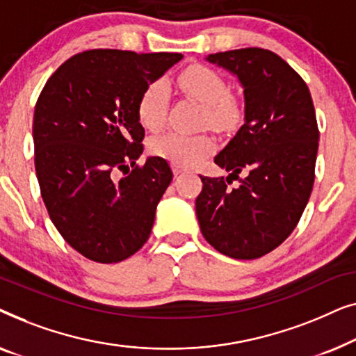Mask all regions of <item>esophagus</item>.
<instances>
[{
  "label": "esophagus",
  "mask_w": 356,
  "mask_h": 356,
  "mask_svg": "<svg viewBox=\"0 0 356 356\" xmlns=\"http://www.w3.org/2000/svg\"><path fill=\"white\" fill-rule=\"evenodd\" d=\"M173 173H175V175L183 173V168H181V167H177V165H173Z\"/></svg>",
  "instance_id": "obj_1"
}]
</instances>
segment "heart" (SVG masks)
Instances as JSON below:
<instances>
[{
    "label": "heart",
    "mask_w": 356,
    "mask_h": 356,
    "mask_svg": "<svg viewBox=\"0 0 356 356\" xmlns=\"http://www.w3.org/2000/svg\"><path fill=\"white\" fill-rule=\"evenodd\" d=\"M184 94L204 105L202 126L227 131L241 121V106L230 95V87L217 71L207 66H191L178 77ZM168 110V86L159 79L150 82L138 102L139 123L149 131L162 128ZM216 149V140L209 134L186 136L168 131L150 143V152L177 167H194Z\"/></svg>",
    "instance_id": "obj_1"
}]
</instances>
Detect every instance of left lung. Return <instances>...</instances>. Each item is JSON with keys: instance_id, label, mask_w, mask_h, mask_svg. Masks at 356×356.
<instances>
[{"instance_id": "1", "label": "left lung", "mask_w": 356, "mask_h": 356, "mask_svg": "<svg viewBox=\"0 0 356 356\" xmlns=\"http://www.w3.org/2000/svg\"><path fill=\"white\" fill-rule=\"evenodd\" d=\"M206 60L233 72L245 89V124L216 157L232 172L202 179L196 216L202 236L233 259H256L298 225L314 184L319 129L309 89L274 51L241 48ZM247 177L228 190L229 177Z\"/></svg>"}]
</instances>
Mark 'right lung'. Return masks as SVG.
<instances>
[{
    "instance_id": "obj_1",
    "label": "right lung",
    "mask_w": 356,
    "mask_h": 356,
    "mask_svg": "<svg viewBox=\"0 0 356 356\" xmlns=\"http://www.w3.org/2000/svg\"><path fill=\"white\" fill-rule=\"evenodd\" d=\"M181 53L87 50L53 72L33 113L35 172L53 225L87 259L111 264L147 241L173 173L144 165L138 102ZM134 167L129 170V163ZM125 177L114 179L118 170Z\"/></svg>"
}]
</instances>
